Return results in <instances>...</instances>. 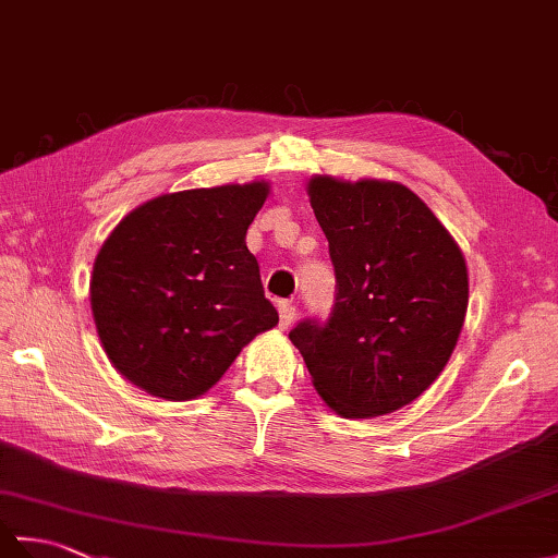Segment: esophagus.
Instances as JSON below:
<instances>
[{
    "label": "esophagus",
    "instance_id": "34e87169",
    "mask_svg": "<svg viewBox=\"0 0 558 558\" xmlns=\"http://www.w3.org/2000/svg\"><path fill=\"white\" fill-rule=\"evenodd\" d=\"M278 314H280V328H290L294 316H298V310L290 302H280L278 304Z\"/></svg>",
    "mask_w": 558,
    "mask_h": 558
}]
</instances>
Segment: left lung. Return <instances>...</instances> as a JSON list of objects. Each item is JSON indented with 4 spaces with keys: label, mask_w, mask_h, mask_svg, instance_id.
<instances>
[{
    "label": "left lung",
    "mask_w": 558,
    "mask_h": 558,
    "mask_svg": "<svg viewBox=\"0 0 558 558\" xmlns=\"http://www.w3.org/2000/svg\"><path fill=\"white\" fill-rule=\"evenodd\" d=\"M338 294L328 322L290 330L316 393L340 417L369 420L420 398L448 364L468 312V266L405 184L314 174Z\"/></svg>",
    "instance_id": "8db88e82"
}]
</instances>
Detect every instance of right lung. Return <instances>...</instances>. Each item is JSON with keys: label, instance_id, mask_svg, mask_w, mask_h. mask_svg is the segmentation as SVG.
<instances>
[{"label": "right lung", "instance_id": "1", "mask_svg": "<svg viewBox=\"0 0 558 558\" xmlns=\"http://www.w3.org/2000/svg\"><path fill=\"white\" fill-rule=\"evenodd\" d=\"M264 180L162 194L102 242L90 276L100 345L126 381L162 400H194L258 333L278 324L246 230Z\"/></svg>", "mask_w": 558, "mask_h": 558}]
</instances>
